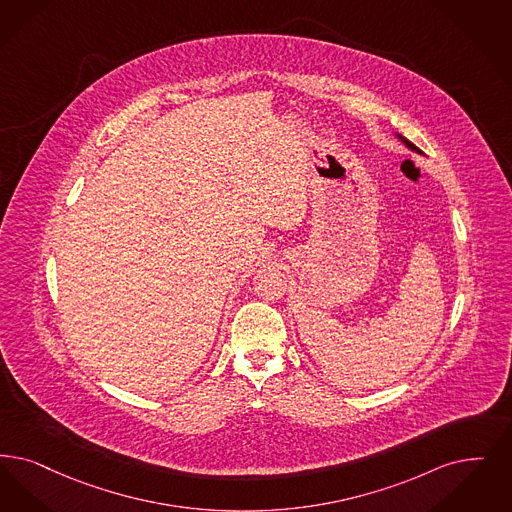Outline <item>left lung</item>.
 Segmentation results:
<instances>
[{
	"instance_id": "left-lung-1",
	"label": "left lung",
	"mask_w": 512,
	"mask_h": 512,
	"mask_svg": "<svg viewBox=\"0 0 512 512\" xmlns=\"http://www.w3.org/2000/svg\"><path fill=\"white\" fill-rule=\"evenodd\" d=\"M398 137H400V139H402V141H404V143H406V146H408V148H411V150H415V152H419V148H417V146H415V144L409 143L408 139H404V137H402V135H398Z\"/></svg>"
}]
</instances>
